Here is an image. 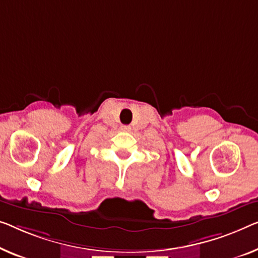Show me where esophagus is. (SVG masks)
Listing matches in <instances>:
<instances>
[{
  "label": "esophagus",
  "instance_id": "1",
  "mask_svg": "<svg viewBox=\"0 0 258 258\" xmlns=\"http://www.w3.org/2000/svg\"><path fill=\"white\" fill-rule=\"evenodd\" d=\"M120 130L122 131V132H130V131H131V127H130L128 125H122L121 127H120Z\"/></svg>",
  "mask_w": 258,
  "mask_h": 258
}]
</instances>
